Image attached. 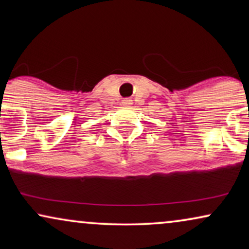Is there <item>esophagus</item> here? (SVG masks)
I'll return each mask as SVG.
<instances>
[{
	"instance_id": "34e87169",
	"label": "esophagus",
	"mask_w": 249,
	"mask_h": 249,
	"mask_svg": "<svg viewBox=\"0 0 249 249\" xmlns=\"http://www.w3.org/2000/svg\"><path fill=\"white\" fill-rule=\"evenodd\" d=\"M122 104H124V107H129V105L132 104V101L130 98H124V100H122Z\"/></svg>"
}]
</instances>
